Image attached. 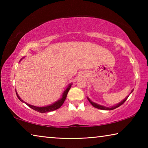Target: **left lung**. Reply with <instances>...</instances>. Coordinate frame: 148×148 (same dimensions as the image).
<instances>
[{"instance_id": "8db88e82", "label": "left lung", "mask_w": 148, "mask_h": 148, "mask_svg": "<svg viewBox=\"0 0 148 148\" xmlns=\"http://www.w3.org/2000/svg\"><path fill=\"white\" fill-rule=\"evenodd\" d=\"M132 91H133V90H132L131 92H132ZM127 98H128V97H127ZM127 98L123 100V101L120 102L119 104L116 105V106H113V107H112V108H107V107H104V106H101V105H99V104H97L94 103V102H92L91 101V100H89V98H87V99H88V101H89V102H90V103H91V104H92V106H93V107H95V108H98V109H100V110H114V109H115V108H116L119 107V106H121V105H122L124 103V102H125V101H127Z\"/></svg>"}]
</instances>
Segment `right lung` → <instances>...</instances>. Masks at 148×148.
Returning <instances> with one entry per match:
<instances>
[{"instance_id": "right-lung-1", "label": "right lung", "mask_w": 148, "mask_h": 148, "mask_svg": "<svg viewBox=\"0 0 148 148\" xmlns=\"http://www.w3.org/2000/svg\"><path fill=\"white\" fill-rule=\"evenodd\" d=\"M72 84H70L69 87H67L66 89V90L64 91L63 94L62 95V98L61 99H59L58 101H57L56 102H55L54 104H51V105H49V106H45V107H37V106H32V105H30L29 104H27L26 102H25L27 106L33 109L35 111H37L38 112H40V113H46V112H51V111H53V110H56L57 109L59 108L60 107H61L62 104H63L64 102L65 101V99L66 98V96H67V94H68V92L69 91L70 89H71ZM16 95H17V98L19 99V101H21V102H24L23 100H21V99L19 97V95H17V92L16 91Z\"/></svg>"}]
</instances>
